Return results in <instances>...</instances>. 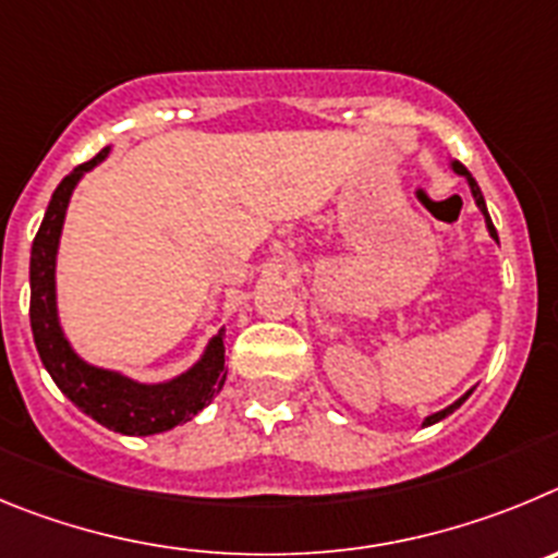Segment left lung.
Instances as JSON below:
<instances>
[{"mask_svg":"<svg viewBox=\"0 0 558 558\" xmlns=\"http://www.w3.org/2000/svg\"><path fill=\"white\" fill-rule=\"evenodd\" d=\"M450 169H453L456 174H461V178L466 180V185H470V192H473V199H475V205H478L481 208V214H484V222H486V230H489V235L492 239H495V242H498V230H495V225H492V219H489V210H486V203H484V194H481V189H478V183H475V178L470 172H466L464 167H461L459 160H453V163H450ZM470 395H473V389L466 391V395H461L459 400H456V403H450L448 409H441V411H436V414H430V416H425V428H428V425H434V423H439V420H445V416H450L453 414L456 409H459L461 403H464L466 398H470Z\"/></svg>","mask_w":558,"mask_h":558,"instance_id":"obj_1","label":"left lung"}]
</instances>
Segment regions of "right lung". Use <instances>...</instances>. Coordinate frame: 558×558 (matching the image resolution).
<instances>
[{
  "label": "right lung",
  "mask_w": 558,
  "mask_h": 558,
  "mask_svg": "<svg viewBox=\"0 0 558 558\" xmlns=\"http://www.w3.org/2000/svg\"><path fill=\"white\" fill-rule=\"evenodd\" d=\"M108 153L110 147H105L97 158L69 172L49 199L41 228L35 233L33 253H29V325H33L35 348L47 373L83 414L117 434L153 436L197 416L214 400V395H219L228 375L222 341L225 328L205 344L197 364L160 384H142L117 369L88 364L72 348L58 316V291H54L58 244L74 185L83 180L85 172L102 163Z\"/></svg>",
  "instance_id": "add662e5"
}]
</instances>
